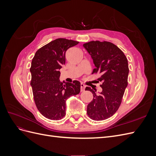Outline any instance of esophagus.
I'll return each instance as SVG.
<instances>
[{
    "label": "esophagus",
    "instance_id": "1",
    "mask_svg": "<svg viewBox=\"0 0 156 156\" xmlns=\"http://www.w3.org/2000/svg\"><path fill=\"white\" fill-rule=\"evenodd\" d=\"M85 87H86L85 84H84L81 83V92L84 91V90H85Z\"/></svg>",
    "mask_w": 156,
    "mask_h": 156
}]
</instances>
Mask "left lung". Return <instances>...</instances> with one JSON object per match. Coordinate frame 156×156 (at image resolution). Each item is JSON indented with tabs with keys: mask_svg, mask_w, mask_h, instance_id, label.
<instances>
[{
	"mask_svg": "<svg viewBox=\"0 0 156 156\" xmlns=\"http://www.w3.org/2000/svg\"><path fill=\"white\" fill-rule=\"evenodd\" d=\"M93 59L96 68L93 73H98V81L102 82V92L86 87L90 91L93 100L87 106V115L91 119L103 120L112 116L119 109L127 86L128 62L120 49L109 41H91L83 44Z\"/></svg>",
	"mask_w": 156,
	"mask_h": 156,
	"instance_id": "obj_1",
	"label": "left lung"
}]
</instances>
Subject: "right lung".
Here are the masks:
<instances>
[{
    "label": "right lung",
    "mask_w": 156,
    "mask_h": 156,
    "mask_svg": "<svg viewBox=\"0 0 156 156\" xmlns=\"http://www.w3.org/2000/svg\"><path fill=\"white\" fill-rule=\"evenodd\" d=\"M79 41L58 38L37 50L30 71V85L37 110L45 118L58 120L66 115V101L79 94L81 83L60 82V69L66 62V52Z\"/></svg>",
    "instance_id": "add662e5"
}]
</instances>
